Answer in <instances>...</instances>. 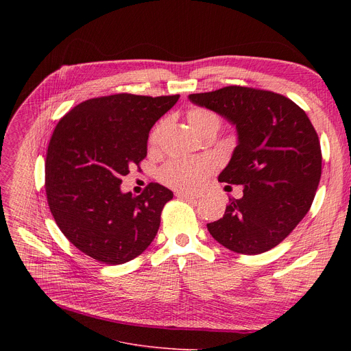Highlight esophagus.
<instances>
[{"label":"esophagus","mask_w":351,"mask_h":351,"mask_svg":"<svg viewBox=\"0 0 351 351\" xmlns=\"http://www.w3.org/2000/svg\"><path fill=\"white\" fill-rule=\"evenodd\" d=\"M176 196H178L179 199H185V200H195V199L199 197V195H196V193H188V192H178Z\"/></svg>","instance_id":"esophagus-1"}]
</instances>
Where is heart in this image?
<instances>
[{
	"mask_svg": "<svg viewBox=\"0 0 351 351\" xmlns=\"http://www.w3.org/2000/svg\"><path fill=\"white\" fill-rule=\"evenodd\" d=\"M188 121L197 134H205L209 129H219L220 118L205 108H193L188 112ZM163 122L158 123L149 135V145L156 146L160 138ZM209 159H173L166 163L159 172L160 180L171 188L189 191L197 188L205 176L212 171Z\"/></svg>",
	"mask_w": 351,
	"mask_h": 351,
	"instance_id": "1",
	"label": "heart"
}]
</instances>
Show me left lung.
Wrapping results in <instances>:
<instances>
[{"label": "left lung", "instance_id": "8db88e82", "mask_svg": "<svg viewBox=\"0 0 351 351\" xmlns=\"http://www.w3.org/2000/svg\"><path fill=\"white\" fill-rule=\"evenodd\" d=\"M236 128L237 145L219 180L242 185L222 219L208 223L216 242L242 254L278 246L299 225L322 175L319 136L306 112L289 98L247 86L192 94Z\"/></svg>", "mask_w": 351, "mask_h": 351}]
</instances>
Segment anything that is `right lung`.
Here are the masks:
<instances>
[{"mask_svg": "<svg viewBox=\"0 0 351 351\" xmlns=\"http://www.w3.org/2000/svg\"><path fill=\"white\" fill-rule=\"evenodd\" d=\"M178 99L132 94L88 99L55 128L45 160L48 205L64 236L92 259L122 265L154 242L172 191L149 183L134 196L121 191V178L146 156L149 131Z\"/></svg>", "mask_w": 351, "mask_h": 351, "instance_id": "obj_1", "label": "right lung"}]
</instances>
